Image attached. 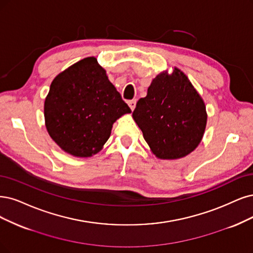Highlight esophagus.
<instances>
[{
    "mask_svg": "<svg viewBox=\"0 0 253 253\" xmlns=\"http://www.w3.org/2000/svg\"><path fill=\"white\" fill-rule=\"evenodd\" d=\"M128 105L130 107V109L133 110L135 108V105H136V100L133 99V100H129L128 101Z\"/></svg>",
    "mask_w": 253,
    "mask_h": 253,
    "instance_id": "1",
    "label": "esophagus"
}]
</instances>
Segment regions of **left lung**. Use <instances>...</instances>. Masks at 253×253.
Returning a JSON list of instances; mask_svg holds the SVG:
<instances>
[{"label": "left lung", "instance_id": "obj_1", "mask_svg": "<svg viewBox=\"0 0 253 253\" xmlns=\"http://www.w3.org/2000/svg\"><path fill=\"white\" fill-rule=\"evenodd\" d=\"M152 152L162 160H176L199 145L207 126L203 100L178 69L153 79L147 96L132 112Z\"/></svg>", "mask_w": 253, "mask_h": 253}]
</instances>
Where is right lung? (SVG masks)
Here are the masks:
<instances>
[{
    "label": "right lung",
    "mask_w": 253,
    "mask_h": 253,
    "mask_svg": "<svg viewBox=\"0 0 253 253\" xmlns=\"http://www.w3.org/2000/svg\"><path fill=\"white\" fill-rule=\"evenodd\" d=\"M131 109L112 85L95 57L60 73L44 101L45 127L53 141L74 156L98 153L112 124Z\"/></svg>",
    "instance_id": "obj_1"
}]
</instances>
